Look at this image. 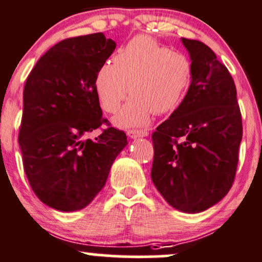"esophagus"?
<instances>
[{"label":"esophagus","instance_id":"esophagus-1","mask_svg":"<svg viewBox=\"0 0 262 262\" xmlns=\"http://www.w3.org/2000/svg\"><path fill=\"white\" fill-rule=\"evenodd\" d=\"M126 136L130 138V139H137V138L148 137L149 133L146 130H138V129H132V130L126 132Z\"/></svg>","mask_w":262,"mask_h":262}]
</instances>
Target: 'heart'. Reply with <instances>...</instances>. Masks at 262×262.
Masks as SVG:
<instances>
[{
  "label": "heart",
  "mask_w": 262,
  "mask_h": 262,
  "mask_svg": "<svg viewBox=\"0 0 262 262\" xmlns=\"http://www.w3.org/2000/svg\"><path fill=\"white\" fill-rule=\"evenodd\" d=\"M192 80L191 61L154 39H132L97 72L94 88L108 113L119 109L128 93L132 98L113 118L118 128L149 124L154 113L163 114L182 104Z\"/></svg>",
  "instance_id": "heart-1"
}]
</instances>
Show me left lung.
<instances>
[{
	"label": "left lung",
	"mask_w": 262,
	"mask_h": 262,
	"mask_svg": "<svg viewBox=\"0 0 262 262\" xmlns=\"http://www.w3.org/2000/svg\"><path fill=\"white\" fill-rule=\"evenodd\" d=\"M182 43L190 56L192 80L182 104L151 136V180L169 205L196 214L231 188L243 124L228 68L203 42Z\"/></svg>",
	"instance_id": "1"
}]
</instances>
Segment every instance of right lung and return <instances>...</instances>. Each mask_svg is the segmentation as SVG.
I'll return each mask as SVG.
<instances>
[{"label": "right lung", "mask_w": 262, "mask_h": 262, "mask_svg": "<svg viewBox=\"0 0 262 262\" xmlns=\"http://www.w3.org/2000/svg\"><path fill=\"white\" fill-rule=\"evenodd\" d=\"M116 50L103 33L63 39L36 63L26 80L18 143L25 173L38 199L59 211L85 208L102 190L124 132L108 128L97 97V72Z\"/></svg>", "instance_id": "1"}]
</instances>
